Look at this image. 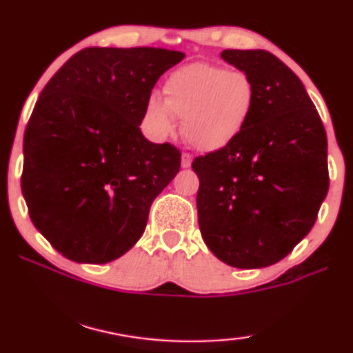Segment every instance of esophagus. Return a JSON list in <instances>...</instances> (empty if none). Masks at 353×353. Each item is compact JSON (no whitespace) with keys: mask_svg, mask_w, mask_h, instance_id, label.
<instances>
[{"mask_svg":"<svg viewBox=\"0 0 353 353\" xmlns=\"http://www.w3.org/2000/svg\"><path fill=\"white\" fill-rule=\"evenodd\" d=\"M191 162H193V157H191L190 154H183L181 155V167L183 168H190L191 167Z\"/></svg>","mask_w":353,"mask_h":353,"instance_id":"34e87169","label":"esophagus"}]
</instances>
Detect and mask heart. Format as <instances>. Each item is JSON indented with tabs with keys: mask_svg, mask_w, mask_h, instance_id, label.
<instances>
[{
	"mask_svg": "<svg viewBox=\"0 0 353 353\" xmlns=\"http://www.w3.org/2000/svg\"><path fill=\"white\" fill-rule=\"evenodd\" d=\"M165 100L150 97L145 120L160 137L175 131V117L183 120V134L191 148L217 152L240 136L253 115L256 89L248 74L208 63H191L172 72L163 85Z\"/></svg>",
	"mask_w": 353,
	"mask_h": 353,
	"instance_id": "1",
	"label": "heart"
}]
</instances>
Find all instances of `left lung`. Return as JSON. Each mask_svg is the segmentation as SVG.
I'll list each match as a JSON object with an SVG mask.
<instances>
[{
    "instance_id": "obj_1",
    "label": "left lung",
    "mask_w": 353,
    "mask_h": 353,
    "mask_svg": "<svg viewBox=\"0 0 353 353\" xmlns=\"http://www.w3.org/2000/svg\"><path fill=\"white\" fill-rule=\"evenodd\" d=\"M253 81V115L240 136L196 157L204 243L222 263L258 269L308 235L329 190L327 137L303 82L266 50H223Z\"/></svg>"
}]
</instances>
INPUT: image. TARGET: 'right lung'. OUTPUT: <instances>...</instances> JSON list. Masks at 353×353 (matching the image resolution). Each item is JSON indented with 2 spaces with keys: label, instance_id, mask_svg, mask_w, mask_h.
Here are the masks:
<instances>
[{
  "label": "right lung",
  "instance_id": "add662e5",
  "mask_svg": "<svg viewBox=\"0 0 353 353\" xmlns=\"http://www.w3.org/2000/svg\"><path fill=\"white\" fill-rule=\"evenodd\" d=\"M183 58L165 48L90 47L43 87L24 132L21 188L30 221L65 258L110 263L144 233L181 154L150 143L139 125L155 82Z\"/></svg>",
  "mask_w": 353,
  "mask_h": 353
}]
</instances>
